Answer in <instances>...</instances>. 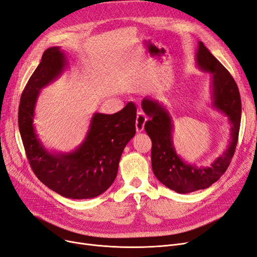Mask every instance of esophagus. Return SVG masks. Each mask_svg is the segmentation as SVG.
Instances as JSON below:
<instances>
[{
	"label": "esophagus",
	"instance_id": "esophagus-1",
	"mask_svg": "<svg viewBox=\"0 0 257 257\" xmlns=\"http://www.w3.org/2000/svg\"><path fill=\"white\" fill-rule=\"evenodd\" d=\"M147 120V116L144 112L139 111L137 114V131L141 132L144 129L145 121Z\"/></svg>",
	"mask_w": 257,
	"mask_h": 257
}]
</instances>
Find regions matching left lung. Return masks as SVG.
<instances>
[{
	"label": "left lung",
	"instance_id": "8db88e82",
	"mask_svg": "<svg viewBox=\"0 0 257 257\" xmlns=\"http://www.w3.org/2000/svg\"><path fill=\"white\" fill-rule=\"evenodd\" d=\"M199 68L212 74L213 107L227 116L231 125V140L224 153L210 166L188 164L180 158L173 144L174 121L169 112L153 99L144 98L142 108L149 119L145 130L153 142L151 166L159 181L179 194H186L210 187L229 167L238 141L241 100L238 87L224 66L199 41L196 54Z\"/></svg>",
	"mask_w": 257,
	"mask_h": 257
}]
</instances>
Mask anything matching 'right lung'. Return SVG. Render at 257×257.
<instances>
[{
    "label": "right lung",
    "mask_w": 257,
    "mask_h": 257,
    "mask_svg": "<svg viewBox=\"0 0 257 257\" xmlns=\"http://www.w3.org/2000/svg\"><path fill=\"white\" fill-rule=\"evenodd\" d=\"M68 65L60 47H50L31 76L19 104V129L33 172L52 191L65 198L97 197L117 175L120 156L136 135L137 107L127 103L114 114L95 113L81 145L72 153L47 151L34 128L37 98L42 88L59 77Z\"/></svg>",
    "instance_id": "obj_1"
}]
</instances>
